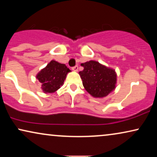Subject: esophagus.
Returning a JSON list of instances; mask_svg holds the SVG:
<instances>
[{
    "label": "esophagus",
    "mask_w": 157,
    "mask_h": 157,
    "mask_svg": "<svg viewBox=\"0 0 157 157\" xmlns=\"http://www.w3.org/2000/svg\"><path fill=\"white\" fill-rule=\"evenodd\" d=\"M72 70L74 71H78V66H75L74 67H72Z\"/></svg>",
    "instance_id": "34e87169"
}]
</instances>
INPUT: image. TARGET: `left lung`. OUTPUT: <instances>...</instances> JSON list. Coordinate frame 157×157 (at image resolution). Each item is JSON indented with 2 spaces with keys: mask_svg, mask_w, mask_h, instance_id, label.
Wrapping results in <instances>:
<instances>
[{
  "mask_svg": "<svg viewBox=\"0 0 157 157\" xmlns=\"http://www.w3.org/2000/svg\"><path fill=\"white\" fill-rule=\"evenodd\" d=\"M81 66L83 70L78 74L83 86L93 97H106L116 89L117 74L114 69L93 60L81 63Z\"/></svg>",
  "mask_w": 157,
  "mask_h": 157,
  "instance_id": "left-lung-1",
  "label": "left lung"
}]
</instances>
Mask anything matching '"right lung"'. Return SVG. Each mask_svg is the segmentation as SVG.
Instances as JSON below:
<instances>
[{
    "mask_svg": "<svg viewBox=\"0 0 157 157\" xmlns=\"http://www.w3.org/2000/svg\"><path fill=\"white\" fill-rule=\"evenodd\" d=\"M71 70L65 64L52 60L36 75L41 83V89L45 94L54 93L63 84L68 73Z\"/></svg>",
    "mask_w": 157,
    "mask_h": 157,
    "instance_id": "right-lung-1",
    "label": "right lung"
}]
</instances>
